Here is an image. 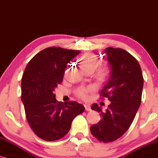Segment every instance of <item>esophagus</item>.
I'll return each mask as SVG.
<instances>
[{
    "label": "esophagus",
    "mask_w": 158,
    "mask_h": 158,
    "mask_svg": "<svg viewBox=\"0 0 158 158\" xmlns=\"http://www.w3.org/2000/svg\"><path fill=\"white\" fill-rule=\"evenodd\" d=\"M84 107H85V110H87V111H90V110H91V106H90V105H89V104H87V103H85V104H84Z\"/></svg>",
    "instance_id": "obj_1"
}]
</instances>
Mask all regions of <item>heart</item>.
<instances>
[{
    "label": "heart",
    "instance_id": "1",
    "mask_svg": "<svg viewBox=\"0 0 158 158\" xmlns=\"http://www.w3.org/2000/svg\"><path fill=\"white\" fill-rule=\"evenodd\" d=\"M80 64L83 69L86 71V70H94L96 69L99 64L98 57L94 53H85L84 55L81 56L79 59ZM108 70L107 68L105 69H100L97 72V75L99 77H104L105 75H107ZM89 91V89H81L77 91V96L82 99H86L88 97V93Z\"/></svg>",
    "mask_w": 158,
    "mask_h": 158
}]
</instances>
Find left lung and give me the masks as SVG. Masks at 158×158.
<instances>
[{"label":"left lung","mask_w":158,"mask_h":158,"mask_svg":"<svg viewBox=\"0 0 158 158\" xmlns=\"http://www.w3.org/2000/svg\"><path fill=\"white\" fill-rule=\"evenodd\" d=\"M104 53L110 76L100 97H107L110 104L106 111L97 103L92 105L91 109L100 113L101 120L90 130L97 140L108 143L122 137L133 122L141 102L143 78L139 63L127 51L110 47Z\"/></svg>","instance_id":"1"}]
</instances>
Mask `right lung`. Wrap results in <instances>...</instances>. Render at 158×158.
I'll list each match as a JSON object with an SVG mask.
<instances>
[{"label":"right lung","instance_id":"obj_1","mask_svg":"<svg viewBox=\"0 0 158 158\" xmlns=\"http://www.w3.org/2000/svg\"><path fill=\"white\" fill-rule=\"evenodd\" d=\"M80 52L60 47L45 48L31 58L23 73L21 100L26 119L34 133L44 141L62 139L74 118L85 110L75 101L58 102L54 94L67 64Z\"/></svg>","mask_w":158,"mask_h":158}]
</instances>
